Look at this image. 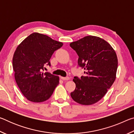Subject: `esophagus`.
Instances as JSON below:
<instances>
[{"mask_svg":"<svg viewBox=\"0 0 134 134\" xmlns=\"http://www.w3.org/2000/svg\"><path fill=\"white\" fill-rule=\"evenodd\" d=\"M61 79L63 80H69L70 79L69 77H61Z\"/></svg>","mask_w":134,"mask_h":134,"instance_id":"1","label":"esophagus"}]
</instances>
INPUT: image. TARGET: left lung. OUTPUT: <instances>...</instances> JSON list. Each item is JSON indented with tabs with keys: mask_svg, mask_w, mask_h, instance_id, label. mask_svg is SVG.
Returning a JSON list of instances; mask_svg holds the SVG:
<instances>
[{
	"mask_svg": "<svg viewBox=\"0 0 134 134\" xmlns=\"http://www.w3.org/2000/svg\"><path fill=\"white\" fill-rule=\"evenodd\" d=\"M70 47L79 55L78 64L85 71L80 79L74 77L76 89L70 93L77 103L91 105L105 96L116 79V54L112 46L101 38L86 36L71 42Z\"/></svg>",
	"mask_w": 134,
	"mask_h": 134,
	"instance_id": "8db88e82",
	"label": "left lung"
}]
</instances>
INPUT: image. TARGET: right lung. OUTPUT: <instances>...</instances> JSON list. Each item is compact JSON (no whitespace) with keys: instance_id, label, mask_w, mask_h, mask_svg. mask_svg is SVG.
I'll return each mask as SVG.
<instances>
[{"instance_id":"1","label":"right lung","mask_w":134,"mask_h":134,"mask_svg":"<svg viewBox=\"0 0 134 134\" xmlns=\"http://www.w3.org/2000/svg\"><path fill=\"white\" fill-rule=\"evenodd\" d=\"M63 45L47 35L34 32L16 49L12 60L15 81L28 100L42 102L53 93L59 84V77L42 71L45 65L50 66L52 55Z\"/></svg>"}]
</instances>
